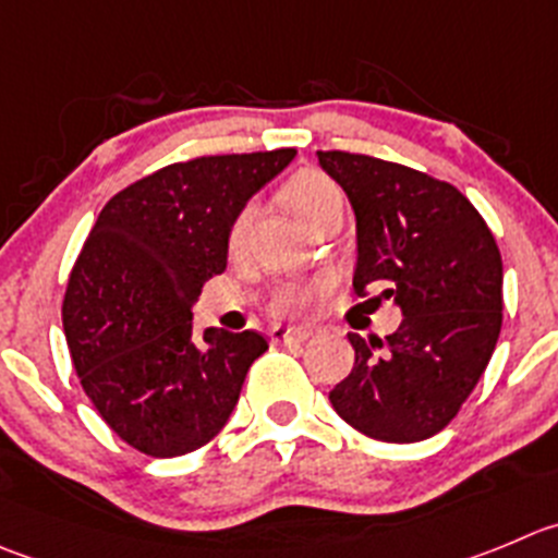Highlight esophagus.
I'll use <instances>...</instances> for the list:
<instances>
[{
    "mask_svg": "<svg viewBox=\"0 0 558 558\" xmlns=\"http://www.w3.org/2000/svg\"><path fill=\"white\" fill-rule=\"evenodd\" d=\"M312 337L310 328L299 326H274L270 328V342H284V344H299Z\"/></svg>",
    "mask_w": 558,
    "mask_h": 558,
    "instance_id": "esophagus-1",
    "label": "esophagus"
}]
</instances>
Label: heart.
Here are the masks:
<instances>
[{
    "label": "heart",
    "mask_w": 558,
    "mask_h": 558,
    "mask_svg": "<svg viewBox=\"0 0 558 558\" xmlns=\"http://www.w3.org/2000/svg\"><path fill=\"white\" fill-rule=\"evenodd\" d=\"M282 199L290 208V214H293L301 225L310 227L323 210H328L331 205H342V191H339L337 183H331L326 174L301 172L284 185ZM252 219L254 205H243L235 214L230 230H227V248H230V254H238L246 246ZM320 288V282H282L274 290V295H270V312H274V315H295V312L306 310V306L312 304V299H315Z\"/></svg>",
    "instance_id": "1"
}]
</instances>
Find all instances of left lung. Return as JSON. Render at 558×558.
<instances>
[{
	"label": "left lung",
	"instance_id": "left-lung-1",
	"mask_svg": "<svg viewBox=\"0 0 558 558\" xmlns=\"http://www.w3.org/2000/svg\"><path fill=\"white\" fill-rule=\"evenodd\" d=\"M355 216V295L384 293L402 323L386 342L348 333L355 364L328 395L359 433L424 441L458 416L501 331L496 238L454 185L402 163L317 153Z\"/></svg>",
	"mask_w": 558,
	"mask_h": 558
}]
</instances>
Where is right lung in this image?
<instances>
[{"mask_svg": "<svg viewBox=\"0 0 558 558\" xmlns=\"http://www.w3.org/2000/svg\"><path fill=\"white\" fill-rule=\"evenodd\" d=\"M295 158L293 147L169 163L100 210L62 304L84 391L125 444L153 458L194 452L235 411L268 342L205 328L191 310L227 268L238 210Z\"/></svg>", "mask_w": 558, "mask_h": 558, "instance_id": "obj_1", "label": "right lung"}]
</instances>
